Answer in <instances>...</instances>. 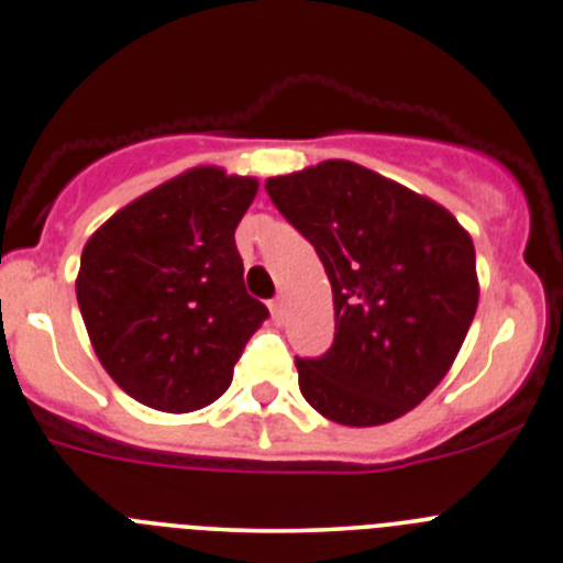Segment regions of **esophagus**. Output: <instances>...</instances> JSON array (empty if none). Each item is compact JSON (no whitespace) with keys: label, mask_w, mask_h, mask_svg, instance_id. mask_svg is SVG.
<instances>
[{"label":"esophagus","mask_w":563,"mask_h":563,"mask_svg":"<svg viewBox=\"0 0 563 563\" xmlns=\"http://www.w3.org/2000/svg\"><path fill=\"white\" fill-rule=\"evenodd\" d=\"M268 308H271V319H274L276 324H279V321H284V302H282V298L271 300Z\"/></svg>","instance_id":"esophagus-1"}]
</instances>
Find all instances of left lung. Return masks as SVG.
Returning a JSON list of instances; mask_svg holds the SVG:
<instances>
[{
	"mask_svg": "<svg viewBox=\"0 0 563 563\" xmlns=\"http://www.w3.org/2000/svg\"><path fill=\"white\" fill-rule=\"evenodd\" d=\"M265 191L332 284V349L295 358L300 394L340 426L407 415L444 380L476 316L468 231L435 201L345 159L268 178Z\"/></svg>",
	"mask_w": 563,
	"mask_h": 563,
	"instance_id": "left-lung-1",
	"label": "left lung"
}]
</instances>
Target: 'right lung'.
Instances as JSON below:
<instances>
[{
    "mask_svg": "<svg viewBox=\"0 0 563 563\" xmlns=\"http://www.w3.org/2000/svg\"><path fill=\"white\" fill-rule=\"evenodd\" d=\"M255 178L194 167L111 214L81 250L77 300L113 383L159 412L225 394L268 319L244 287L236 231Z\"/></svg>",
    "mask_w": 563,
    "mask_h": 563,
    "instance_id": "add662e5",
    "label": "right lung"
}]
</instances>
